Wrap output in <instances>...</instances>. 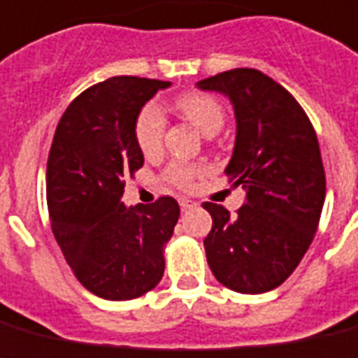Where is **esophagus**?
I'll return each mask as SVG.
<instances>
[{
	"label": "esophagus",
	"instance_id": "obj_1",
	"mask_svg": "<svg viewBox=\"0 0 358 358\" xmlns=\"http://www.w3.org/2000/svg\"><path fill=\"white\" fill-rule=\"evenodd\" d=\"M179 205H181V210H190V208L197 207V203L188 197H179Z\"/></svg>",
	"mask_w": 358,
	"mask_h": 358
}]
</instances>
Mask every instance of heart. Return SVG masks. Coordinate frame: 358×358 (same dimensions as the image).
<instances>
[{
    "instance_id": "heart-1",
    "label": "heart",
    "mask_w": 358,
    "mask_h": 358,
    "mask_svg": "<svg viewBox=\"0 0 358 358\" xmlns=\"http://www.w3.org/2000/svg\"><path fill=\"white\" fill-rule=\"evenodd\" d=\"M179 113L187 116L197 129L207 136L218 133L225 124V108L218 98L205 92H187L176 99ZM166 129V118L157 103H145L134 118V140L144 155H155L162 148V136ZM199 173V166L182 161H171L166 166V182L177 188L192 187L194 179Z\"/></svg>"
}]
</instances>
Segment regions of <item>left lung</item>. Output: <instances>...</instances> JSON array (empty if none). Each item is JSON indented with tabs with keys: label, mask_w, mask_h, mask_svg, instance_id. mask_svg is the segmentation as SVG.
I'll return each mask as SVG.
<instances>
[{
	"label": "left lung",
	"mask_w": 358,
	"mask_h": 358,
	"mask_svg": "<svg viewBox=\"0 0 358 358\" xmlns=\"http://www.w3.org/2000/svg\"><path fill=\"white\" fill-rule=\"evenodd\" d=\"M197 87L233 103L236 142L225 173L245 190L236 214L203 203L213 216L207 262L234 292H268L296 270L318 229L325 199L318 136L292 94L255 68L222 71Z\"/></svg>",
	"instance_id": "1"
}]
</instances>
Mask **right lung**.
Listing matches in <instances>:
<instances>
[{
	"label": "right lung",
	"instance_id": "add662e5",
	"mask_svg": "<svg viewBox=\"0 0 358 358\" xmlns=\"http://www.w3.org/2000/svg\"><path fill=\"white\" fill-rule=\"evenodd\" d=\"M170 83L110 77L87 88L62 114L51 142L45 196L51 231L83 287L103 299H134L164 273V244L179 220L173 197L127 208L125 177L144 164L134 118Z\"/></svg>",
	"mask_w": 358,
	"mask_h": 358
}]
</instances>
